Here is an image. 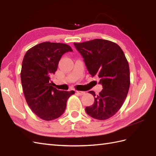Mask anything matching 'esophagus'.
Here are the masks:
<instances>
[{"label":"esophagus","instance_id":"1","mask_svg":"<svg viewBox=\"0 0 156 156\" xmlns=\"http://www.w3.org/2000/svg\"><path fill=\"white\" fill-rule=\"evenodd\" d=\"M76 93H77L78 94L80 95V96L84 95V94H85V92H82V91H78V90H76Z\"/></svg>","mask_w":156,"mask_h":156}]
</instances>
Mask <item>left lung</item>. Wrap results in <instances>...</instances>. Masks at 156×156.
<instances>
[{
  "instance_id": "obj_1",
  "label": "left lung",
  "mask_w": 156,
  "mask_h": 156,
  "mask_svg": "<svg viewBox=\"0 0 156 156\" xmlns=\"http://www.w3.org/2000/svg\"><path fill=\"white\" fill-rule=\"evenodd\" d=\"M74 45L84 58L89 74L100 78L103 88L98 95L88 92L94 102L86 107V112L92 118L106 120L121 108L127 97L130 87L128 62L121 48L111 41L96 39Z\"/></svg>"
}]
</instances>
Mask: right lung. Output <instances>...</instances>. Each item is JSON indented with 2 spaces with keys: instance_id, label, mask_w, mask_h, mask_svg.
I'll return each mask as SVG.
<instances>
[{
  "instance_id": "add662e5",
  "label": "right lung",
  "mask_w": 156,
  "mask_h": 156,
  "mask_svg": "<svg viewBox=\"0 0 156 156\" xmlns=\"http://www.w3.org/2000/svg\"><path fill=\"white\" fill-rule=\"evenodd\" d=\"M72 51L69 45L43 42L29 49L22 62L21 84L29 107L39 118L51 121L60 117L68 98L75 92L60 91L53 87L50 76L57 70L65 53Z\"/></svg>"
}]
</instances>
